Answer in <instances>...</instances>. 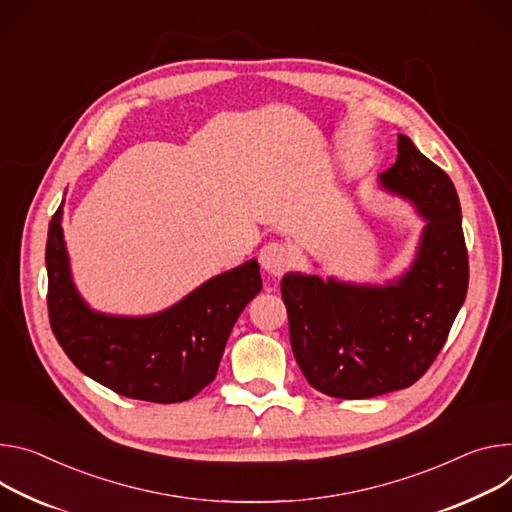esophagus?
<instances>
[{
    "label": "esophagus",
    "instance_id": "34e87169",
    "mask_svg": "<svg viewBox=\"0 0 512 512\" xmlns=\"http://www.w3.org/2000/svg\"><path fill=\"white\" fill-rule=\"evenodd\" d=\"M259 263L269 275L280 277L290 267L292 253L282 243H267L259 253Z\"/></svg>",
    "mask_w": 512,
    "mask_h": 512
}]
</instances>
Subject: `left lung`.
I'll return each instance as SVG.
<instances>
[{
	"label": "left lung",
	"instance_id": "8db88e82",
	"mask_svg": "<svg viewBox=\"0 0 512 512\" xmlns=\"http://www.w3.org/2000/svg\"><path fill=\"white\" fill-rule=\"evenodd\" d=\"M380 185L427 222L408 271L384 286L304 273L282 280L294 357L308 384L333 398L412 386L443 349L468 294L461 208L447 173L398 134V159Z\"/></svg>",
	"mask_w": 512,
	"mask_h": 512
}]
</instances>
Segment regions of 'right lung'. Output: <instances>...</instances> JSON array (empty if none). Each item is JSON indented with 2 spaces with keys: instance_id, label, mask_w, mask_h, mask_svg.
Wrapping results in <instances>:
<instances>
[{
  "instance_id": "obj_1",
  "label": "right lung",
  "mask_w": 512,
  "mask_h": 512,
  "mask_svg": "<svg viewBox=\"0 0 512 512\" xmlns=\"http://www.w3.org/2000/svg\"><path fill=\"white\" fill-rule=\"evenodd\" d=\"M63 206L46 239L51 329L83 374L120 396L159 404L194 398L214 378L243 308L261 292L255 259L224 271L151 316L91 310L79 296L63 239Z\"/></svg>"
}]
</instances>
